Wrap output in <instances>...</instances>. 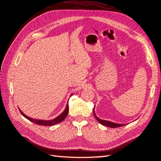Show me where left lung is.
<instances>
[{
  "instance_id": "8db88e82",
  "label": "left lung",
  "mask_w": 161,
  "mask_h": 161,
  "mask_svg": "<svg viewBox=\"0 0 161 161\" xmlns=\"http://www.w3.org/2000/svg\"><path fill=\"white\" fill-rule=\"evenodd\" d=\"M95 108L93 109V114H94V116L95 118L97 119V120L98 121V122L100 123L101 124L105 125V126H108V127L111 128H118V127H121V126H124L125 124H116V123H114V122H111V121H106V120H103V119H99L97 118V115H95V111H94Z\"/></svg>"
}]
</instances>
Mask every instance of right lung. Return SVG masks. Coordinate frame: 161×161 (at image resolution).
Masks as SVG:
<instances>
[{"label": "right lung", "mask_w": 161, "mask_h": 161, "mask_svg": "<svg viewBox=\"0 0 161 161\" xmlns=\"http://www.w3.org/2000/svg\"><path fill=\"white\" fill-rule=\"evenodd\" d=\"M19 111H20L22 115H23L27 119L32 121V122L34 123V124H36L37 125H40L50 126V125H55L56 124L62 122V121L66 118V117L67 116L68 114H69V105H68V104L66 105V107L64 111H63L60 115H58V117H56L55 119H51V120H42V119H33V118H30V117H28L26 115L24 114L20 109H19Z\"/></svg>", "instance_id": "obj_1"}]
</instances>
